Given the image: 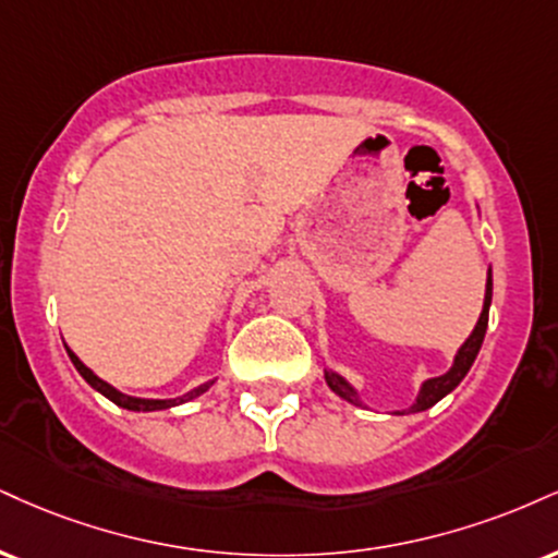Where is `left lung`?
<instances>
[{
	"label": "left lung",
	"instance_id": "obj_1",
	"mask_svg": "<svg viewBox=\"0 0 558 558\" xmlns=\"http://www.w3.org/2000/svg\"><path fill=\"white\" fill-rule=\"evenodd\" d=\"M488 306H492V270H488V280H486V299H483V312L478 317V325H475V330L471 338L465 340V345L460 348L458 355H454V364L449 368L447 374H441V377H434L424 381V387H421L418 392V400L411 405V413H418V411H426V408H432L439 402L445 395L452 392L454 387L460 385L462 379H465V374L471 372L475 355H478L481 345H483V335H486V327H488ZM325 379L327 385H330L332 392H338L340 398L353 402V405H361L359 395H355V389L348 385L343 377H338L335 372H325ZM402 415V413H400Z\"/></svg>",
	"mask_w": 558,
	"mask_h": 558
}]
</instances>
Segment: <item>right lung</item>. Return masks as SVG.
I'll return each instance as SVG.
<instances>
[{
	"instance_id": "obj_1",
	"label": "right lung",
	"mask_w": 558,
	"mask_h": 558,
	"mask_svg": "<svg viewBox=\"0 0 558 558\" xmlns=\"http://www.w3.org/2000/svg\"><path fill=\"white\" fill-rule=\"evenodd\" d=\"M66 353H70V359H72V364H75V368L80 374H83V379L87 381V385H90L93 389H98L100 395H106V398H109L111 402H117L119 408H126V411H166V408H173V405H181V402H186V400H194V398H199V395L205 392V389H210V385L213 381H207V385H199V387H194L192 392H186L184 398H173V400H143V398H130V395H122L119 392V389H113L109 381H104V379H98L96 374L90 372V368H87L83 361L77 359L75 353L70 351V348H66Z\"/></svg>"
}]
</instances>
